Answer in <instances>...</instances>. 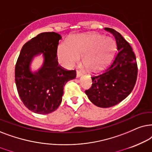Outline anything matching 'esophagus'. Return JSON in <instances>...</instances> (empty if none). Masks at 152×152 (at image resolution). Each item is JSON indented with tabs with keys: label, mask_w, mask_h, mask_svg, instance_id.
I'll list each match as a JSON object with an SVG mask.
<instances>
[{
	"label": "esophagus",
	"mask_w": 152,
	"mask_h": 152,
	"mask_svg": "<svg viewBox=\"0 0 152 152\" xmlns=\"http://www.w3.org/2000/svg\"><path fill=\"white\" fill-rule=\"evenodd\" d=\"M83 75V74L80 72H77V73H76V77L77 78H79V77H80V76H81Z\"/></svg>",
	"instance_id": "34e87169"
}]
</instances>
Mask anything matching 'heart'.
<instances>
[{
    "label": "heart",
    "instance_id": "1",
    "mask_svg": "<svg viewBox=\"0 0 152 152\" xmlns=\"http://www.w3.org/2000/svg\"><path fill=\"white\" fill-rule=\"evenodd\" d=\"M115 48L116 44L112 38L99 34H81L60 44L58 56L62 65L70 67L83 56L85 66L91 71H96L110 61Z\"/></svg>",
    "mask_w": 152,
    "mask_h": 152
}]
</instances>
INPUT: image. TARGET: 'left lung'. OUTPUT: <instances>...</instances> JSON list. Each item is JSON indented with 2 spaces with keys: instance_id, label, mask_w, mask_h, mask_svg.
<instances>
[{
  "instance_id": "left-lung-1",
  "label": "left lung",
  "mask_w": 152,
  "mask_h": 152,
  "mask_svg": "<svg viewBox=\"0 0 152 152\" xmlns=\"http://www.w3.org/2000/svg\"><path fill=\"white\" fill-rule=\"evenodd\" d=\"M106 30L114 36L118 53L108 69L92 77V87L86 90L88 99L101 108L113 106L126 98L134 88L137 76L136 58L132 48L120 33Z\"/></svg>"
}]
</instances>
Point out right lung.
I'll return each mask as SVG.
<instances>
[{
  "instance_id": "1",
  "label": "right lung",
  "mask_w": 152,
  "mask_h": 152,
  "mask_svg": "<svg viewBox=\"0 0 152 152\" xmlns=\"http://www.w3.org/2000/svg\"><path fill=\"white\" fill-rule=\"evenodd\" d=\"M62 37L54 32H42L22 47L15 66V82L22 102L37 114H49L62 102L64 87L76 78V70L58 65L57 49ZM42 54L44 62L37 72L30 70L34 57Z\"/></svg>"
}]
</instances>
